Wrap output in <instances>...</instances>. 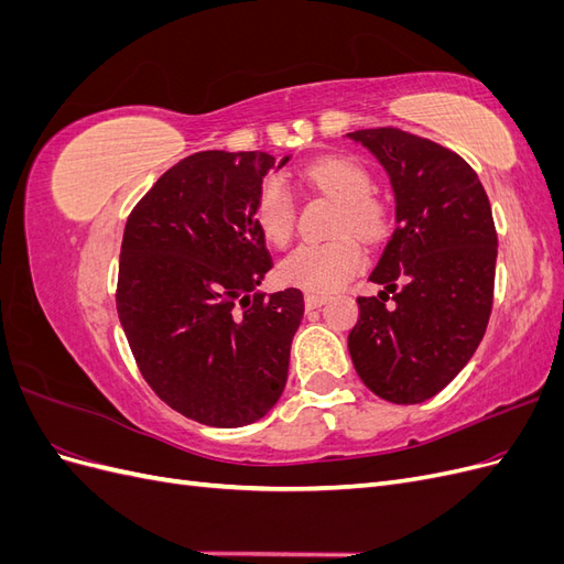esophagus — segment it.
<instances>
[{"label":"esophagus","mask_w":564,"mask_h":564,"mask_svg":"<svg viewBox=\"0 0 564 564\" xmlns=\"http://www.w3.org/2000/svg\"><path fill=\"white\" fill-rule=\"evenodd\" d=\"M327 303V296H317V294H305V308L308 311H315L319 308V305Z\"/></svg>","instance_id":"34e87169"}]
</instances>
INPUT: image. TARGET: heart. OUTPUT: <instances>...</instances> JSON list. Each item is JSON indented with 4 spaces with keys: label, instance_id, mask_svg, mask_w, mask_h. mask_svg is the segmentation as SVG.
Returning <instances> with one entry per match:
<instances>
[{
    "label": "heart",
    "instance_id": "heart-1",
    "mask_svg": "<svg viewBox=\"0 0 564 564\" xmlns=\"http://www.w3.org/2000/svg\"><path fill=\"white\" fill-rule=\"evenodd\" d=\"M317 191L338 202L334 232H355L367 242H377L388 230V209L371 195L373 181L367 169L350 158H322L303 172ZM251 218L261 237L272 247H284L294 232V199L280 176H268L256 193ZM365 251L350 235L329 242H308L284 256L278 275L284 284L311 294H332L360 272Z\"/></svg>",
    "mask_w": 564,
    "mask_h": 564
}]
</instances>
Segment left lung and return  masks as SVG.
<instances>
[{"mask_svg":"<svg viewBox=\"0 0 564 564\" xmlns=\"http://www.w3.org/2000/svg\"><path fill=\"white\" fill-rule=\"evenodd\" d=\"M348 139L386 169L398 220L369 275L386 292L357 299L348 350L373 395L419 404L468 365L485 336L497 272L491 207L470 164L447 148L392 127Z\"/></svg>","mask_w":564,"mask_h":564,"instance_id":"8db88e82","label":"left lung"}]
</instances>
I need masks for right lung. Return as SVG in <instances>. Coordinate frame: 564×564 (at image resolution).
Returning a JSON list of instances; mask_svg holds the SVG:
<instances>
[{
  "label": "right lung",
  "mask_w": 564,
  "mask_h": 564,
  "mask_svg": "<svg viewBox=\"0 0 564 564\" xmlns=\"http://www.w3.org/2000/svg\"><path fill=\"white\" fill-rule=\"evenodd\" d=\"M272 166L268 152H195L127 218L117 315L135 365L162 402L214 429L275 406L303 317L299 289H256L272 261L251 207Z\"/></svg>",
  "instance_id": "add662e5"
}]
</instances>
